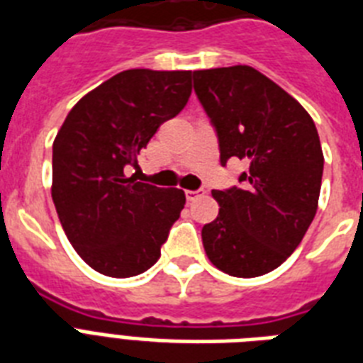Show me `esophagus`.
Segmentation results:
<instances>
[{"label": "esophagus", "mask_w": 363, "mask_h": 363, "mask_svg": "<svg viewBox=\"0 0 363 363\" xmlns=\"http://www.w3.org/2000/svg\"><path fill=\"white\" fill-rule=\"evenodd\" d=\"M204 195V189H199V191H185V196H187V200L189 202H193L195 199H199V196Z\"/></svg>", "instance_id": "1"}]
</instances>
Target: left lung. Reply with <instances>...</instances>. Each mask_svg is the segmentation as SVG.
Wrapping results in <instances>:
<instances>
[{"label": "left lung", "instance_id": "1", "mask_svg": "<svg viewBox=\"0 0 363 363\" xmlns=\"http://www.w3.org/2000/svg\"><path fill=\"white\" fill-rule=\"evenodd\" d=\"M195 94L219 138L221 164L247 161L243 187L213 191L216 221L202 228L210 262L259 277L285 262L317 213L324 155L311 116L249 65L193 72Z\"/></svg>", "mask_w": 363, "mask_h": 363}]
</instances>
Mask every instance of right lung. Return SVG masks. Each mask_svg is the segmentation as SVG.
Masks as SVG:
<instances>
[{
    "label": "right lung",
    "instance_id": "right-lung-1",
    "mask_svg": "<svg viewBox=\"0 0 363 363\" xmlns=\"http://www.w3.org/2000/svg\"><path fill=\"white\" fill-rule=\"evenodd\" d=\"M189 95L191 71L129 69L84 95L57 131L52 200L71 245L95 272L133 277L161 257L185 193L135 182L123 168L135 167Z\"/></svg>",
    "mask_w": 363,
    "mask_h": 363
}]
</instances>
